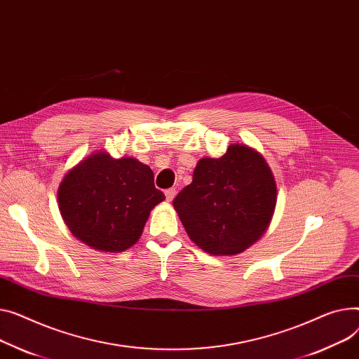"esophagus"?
I'll use <instances>...</instances> for the list:
<instances>
[{
	"mask_svg": "<svg viewBox=\"0 0 359 359\" xmlns=\"http://www.w3.org/2000/svg\"><path fill=\"white\" fill-rule=\"evenodd\" d=\"M165 199L169 201V202H172L173 199H175V196H176V189L175 187H170V189H167L165 190Z\"/></svg>",
	"mask_w": 359,
	"mask_h": 359,
	"instance_id": "34e87169",
	"label": "esophagus"
}]
</instances>
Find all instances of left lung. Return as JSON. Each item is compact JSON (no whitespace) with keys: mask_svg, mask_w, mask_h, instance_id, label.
<instances>
[{"mask_svg":"<svg viewBox=\"0 0 359 359\" xmlns=\"http://www.w3.org/2000/svg\"><path fill=\"white\" fill-rule=\"evenodd\" d=\"M277 201L270 167L252 149L232 144L219 158L199 160L194 180L175 198L179 218L198 247L240 254L269 228Z\"/></svg>","mask_w":359,"mask_h":359,"instance_id":"obj_1","label":"left lung"}]
</instances>
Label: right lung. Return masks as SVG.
Masks as SVG:
<instances>
[{
	"instance_id": "right-lung-1",
	"label": "right lung",
	"mask_w": 359,
	"mask_h": 359,
	"mask_svg": "<svg viewBox=\"0 0 359 359\" xmlns=\"http://www.w3.org/2000/svg\"><path fill=\"white\" fill-rule=\"evenodd\" d=\"M57 199L78 240L93 250L121 252L138 241L150 210L165 196L147 164L93 153L65 176Z\"/></svg>"
}]
</instances>
